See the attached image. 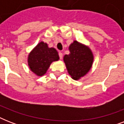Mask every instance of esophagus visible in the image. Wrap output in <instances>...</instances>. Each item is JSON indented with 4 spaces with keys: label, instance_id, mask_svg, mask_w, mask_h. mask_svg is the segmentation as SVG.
<instances>
[{
    "label": "esophagus",
    "instance_id": "1",
    "mask_svg": "<svg viewBox=\"0 0 124 124\" xmlns=\"http://www.w3.org/2000/svg\"><path fill=\"white\" fill-rule=\"evenodd\" d=\"M58 55H59V58H60V59H62V57H63V54H62V53H58Z\"/></svg>",
    "mask_w": 124,
    "mask_h": 124
}]
</instances>
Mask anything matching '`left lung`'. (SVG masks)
Listing matches in <instances>:
<instances>
[{
  "label": "left lung",
  "instance_id": "obj_1",
  "mask_svg": "<svg viewBox=\"0 0 124 124\" xmlns=\"http://www.w3.org/2000/svg\"><path fill=\"white\" fill-rule=\"evenodd\" d=\"M69 49L70 53L64 56V61L72 78L78 80L89 71L93 56L89 47L76 40L70 45Z\"/></svg>",
  "mask_w": 124,
  "mask_h": 124
}]
</instances>
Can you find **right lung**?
Listing matches in <instances>:
<instances>
[{
    "label": "right lung",
    "instance_id": "obj_1",
    "mask_svg": "<svg viewBox=\"0 0 124 124\" xmlns=\"http://www.w3.org/2000/svg\"><path fill=\"white\" fill-rule=\"evenodd\" d=\"M58 59L57 51L53 47L49 48L46 43L41 42L29 54L28 65L34 73L42 76L46 73L51 62Z\"/></svg>",
    "mask_w": 124,
    "mask_h": 124
}]
</instances>
